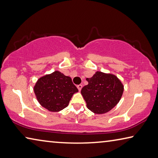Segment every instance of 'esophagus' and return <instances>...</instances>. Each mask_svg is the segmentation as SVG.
<instances>
[{
  "instance_id": "obj_1",
  "label": "esophagus",
  "mask_w": 158,
  "mask_h": 158,
  "mask_svg": "<svg viewBox=\"0 0 158 158\" xmlns=\"http://www.w3.org/2000/svg\"><path fill=\"white\" fill-rule=\"evenodd\" d=\"M81 88H82V85H81V84H79V85H77V89H79V91H81Z\"/></svg>"
}]
</instances>
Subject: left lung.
<instances>
[{
  "instance_id": "8db88e82",
  "label": "left lung",
  "mask_w": 158,
  "mask_h": 158,
  "mask_svg": "<svg viewBox=\"0 0 158 158\" xmlns=\"http://www.w3.org/2000/svg\"><path fill=\"white\" fill-rule=\"evenodd\" d=\"M88 85L81 91L88 109L95 114H104L117 106L124 92V86L112 74L96 72L86 78Z\"/></svg>"
}]
</instances>
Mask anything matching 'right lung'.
<instances>
[{
    "label": "right lung",
    "mask_w": 158,
    "mask_h": 158,
    "mask_svg": "<svg viewBox=\"0 0 158 158\" xmlns=\"http://www.w3.org/2000/svg\"><path fill=\"white\" fill-rule=\"evenodd\" d=\"M34 91L40 105L51 112H59L68 106L78 89L72 79L60 72L55 71L37 80Z\"/></svg>",
    "instance_id": "1"
}]
</instances>
